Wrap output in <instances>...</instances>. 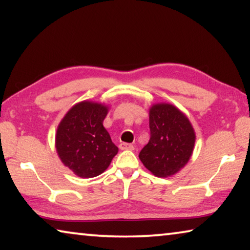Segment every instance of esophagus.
<instances>
[{
  "instance_id": "1",
  "label": "esophagus",
  "mask_w": 250,
  "mask_h": 250,
  "mask_svg": "<svg viewBox=\"0 0 250 250\" xmlns=\"http://www.w3.org/2000/svg\"><path fill=\"white\" fill-rule=\"evenodd\" d=\"M119 147L121 150H131V151L134 149V146L132 145H130V143H121Z\"/></svg>"
}]
</instances>
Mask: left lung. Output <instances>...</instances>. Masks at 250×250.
<instances>
[{
  "label": "left lung",
  "instance_id": "obj_1",
  "mask_svg": "<svg viewBox=\"0 0 250 250\" xmlns=\"http://www.w3.org/2000/svg\"><path fill=\"white\" fill-rule=\"evenodd\" d=\"M151 137L139 159L158 177H167L181 171L191 159L195 131L188 118L175 105L154 104L149 111Z\"/></svg>",
  "mask_w": 250,
  "mask_h": 250
}]
</instances>
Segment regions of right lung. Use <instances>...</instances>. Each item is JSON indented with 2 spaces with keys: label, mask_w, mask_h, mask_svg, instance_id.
<instances>
[{
  "label": "right lung",
  "mask_w": 250,
  "mask_h": 250,
  "mask_svg": "<svg viewBox=\"0 0 250 250\" xmlns=\"http://www.w3.org/2000/svg\"><path fill=\"white\" fill-rule=\"evenodd\" d=\"M109 107L104 104L83 100L74 104L59 122L55 146L59 159L83 179L100 175L118 153L104 126Z\"/></svg>",
  "instance_id": "1"
}]
</instances>
